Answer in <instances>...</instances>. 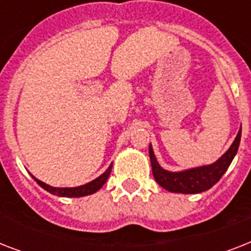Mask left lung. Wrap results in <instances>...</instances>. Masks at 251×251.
Masks as SVG:
<instances>
[{
	"label": "left lung",
	"mask_w": 251,
	"mask_h": 251,
	"mask_svg": "<svg viewBox=\"0 0 251 251\" xmlns=\"http://www.w3.org/2000/svg\"><path fill=\"white\" fill-rule=\"evenodd\" d=\"M240 141H241V129L238 131L237 137L229 147V150L219 160L215 161L214 164L191 168V169L182 172H169L163 169L155 157L152 146L150 145L149 152L153 177L161 187H164L165 190L171 191V193L197 194V193L208 190L222 178L223 175L226 172L228 167L233 160V157L237 153Z\"/></svg>",
	"instance_id": "obj_1"
}]
</instances>
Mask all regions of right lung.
<instances>
[{
	"label": "right lung",
	"mask_w": 251,
	"mask_h": 251,
	"mask_svg": "<svg viewBox=\"0 0 251 251\" xmlns=\"http://www.w3.org/2000/svg\"><path fill=\"white\" fill-rule=\"evenodd\" d=\"M112 165L113 163L109 165V168L106 169L101 176H99L98 178H95L94 181H91V182L86 183V185H82V186H76V187H53L50 185H47L40 179H37L36 177H33L32 178L36 181L39 185H40L44 190L49 191L50 194L57 195V197H68V198H79V197H86V195L94 194L96 191L100 189V187L106 182V179L109 177L110 172H112Z\"/></svg>",
	"instance_id": "obj_1"
}]
</instances>
